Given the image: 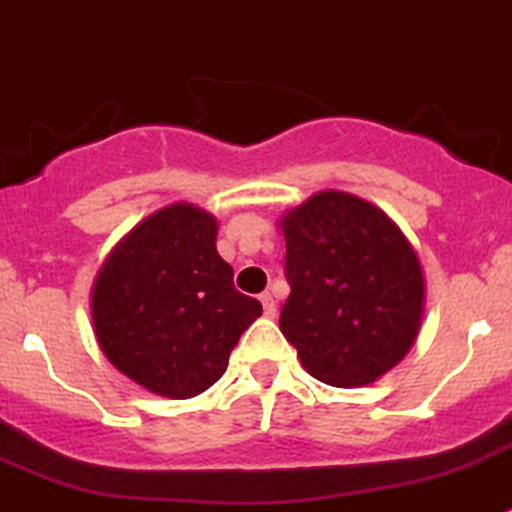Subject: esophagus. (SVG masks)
Returning <instances> with one entry per match:
<instances>
[{
  "mask_svg": "<svg viewBox=\"0 0 512 512\" xmlns=\"http://www.w3.org/2000/svg\"><path fill=\"white\" fill-rule=\"evenodd\" d=\"M260 301H262V311H265L267 319H273V316H275V298L270 296V293H262Z\"/></svg>",
  "mask_w": 512,
  "mask_h": 512,
  "instance_id": "esophagus-1",
  "label": "esophagus"
}]
</instances>
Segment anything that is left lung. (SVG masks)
<instances>
[{"instance_id":"1","label":"left lung","mask_w":512,"mask_h":512,"mask_svg":"<svg viewBox=\"0 0 512 512\" xmlns=\"http://www.w3.org/2000/svg\"><path fill=\"white\" fill-rule=\"evenodd\" d=\"M290 296L280 331L303 370L359 388L411 352L426 278L398 224L347 191H319L280 216Z\"/></svg>"}]
</instances>
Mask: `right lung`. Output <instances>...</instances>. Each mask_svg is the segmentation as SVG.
<instances>
[{"label":"right lung","instance_id":"obj_1","mask_svg":"<svg viewBox=\"0 0 512 512\" xmlns=\"http://www.w3.org/2000/svg\"><path fill=\"white\" fill-rule=\"evenodd\" d=\"M216 216L170 204L124 234L91 288V326L122 375L163 398L204 393L262 313L216 252Z\"/></svg>","mask_w":512,"mask_h":512}]
</instances>
